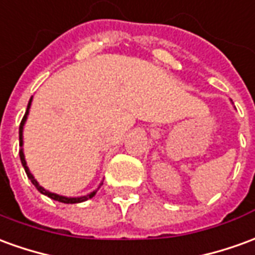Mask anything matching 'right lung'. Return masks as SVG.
I'll list each match as a JSON object with an SVG mask.
<instances>
[{
  "mask_svg": "<svg viewBox=\"0 0 255 255\" xmlns=\"http://www.w3.org/2000/svg\"><path fill=\"white\" fill-rule=\"evenodd\" d=\"M30 103H31V99L28 101L27 110H26V113H24V116H23L22 123H20V127H19V145H20V146L23 145V135H22V133H23V126H24V122H26V119H27L28 109H30ZM19 156H20V161H22L23 167H24V171H26V174H27L28 179H30V181H31V183H33L35 188H37V190H38V192H41L42 195H45V196H48V197L53 199V200H56V202L66 203V204H74V203L85 202V200L91 199L92 196L97 193V190H95V192H92L91 195L83 196V197H65V196H59V195H55V193H51V192H48V190H45L44 188H41L40 185H38V182H37V181L34 179V177L31 175V172L28 171V167H27V164H26V160H24V154H23V150H20V152H19Z\"/></svg>",
  "mask_w": 255,
  "mask_h": 255,
  "instance_id": "add662e5",
  "label": "right lung"
}]
</instances>
